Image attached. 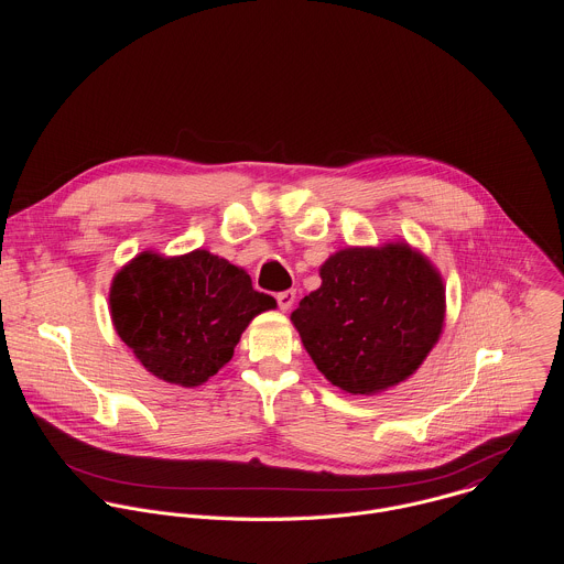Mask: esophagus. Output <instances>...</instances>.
Here are the masks:
<instances>
[{
    "label": "esophagus",
    "instance_id": "34e87169",
    "mask_svg": "<svg viewBox=\"0 0 564 564\" xmlns=\"http://www.w3.org/2000/svg\"><path fill=\"white\" fill-rule=\"evenodd\" d=\"M294 299H296V292L294 290H285V292H279L276 294V301H279V307L283 310V312H288L290 307H292V303H294Z\"/></svg>",
    "mask_w": 564,
    "mask_h": 564
}]
</instances>
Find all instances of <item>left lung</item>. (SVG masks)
Wrapping results in <instances>:
<instances>
[{"label": "left lung", "mask_w": 564, "mask_h": 564, "mask_svg": "<svg viewBox=\"0 0 564 564\" xmlns=\"http://www.w3.org/2000/svg\"><path fill=\"white\" fill-rule=\"evenodd\" d=\"M292 324L333 386L377 394L417 372L440 341L446 288L440 270L406 240L344 248L318 268Z\"/></svg>", "instance_id": "left-lung-1"}]
</instances>
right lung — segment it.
Instances as JSON below:
<instances>
[{
    "label": "right lung",
    "mask_w": 564,
    "mask_h": 564,
    "mask_svg": "<svg viewBox=\"0 0 564 564\" xmlns=\"http://www.w3.org/2000/svg\"><path fill=\"white\" fill-rule=\"evenodd\" d=\"M274 307L276 301L257 292L243 268L207 250L140 252L109 288L118 337L147 372L183 388L214 377L250 321Z\"/></svg>",
    "instance_id": "right-lung-1"
}]
</instances>
